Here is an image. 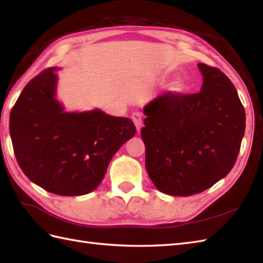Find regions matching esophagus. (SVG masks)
Segmentation results:
<instances>
[{
	"label": "esophagus",
	"instance_id": "obj_1",
	"mask_svg": "<svg viewBox=\"0 0 263 263\" xmlns=\"http://www.w3.org/2000/svg\"><path fill=\"white\" fill-rule=\"evenodd\" d=\"M132 121L135 123V125L137 127L138 131L141 130L142 127V116L140 113H133L132 114Z\"/></svg>",
	"mask_w": 263,
	"mask_h": 263
}]
</instances>
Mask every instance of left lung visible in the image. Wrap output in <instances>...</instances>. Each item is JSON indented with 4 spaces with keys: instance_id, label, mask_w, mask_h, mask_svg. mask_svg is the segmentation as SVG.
I'll use <instances>...</instances> for the list:
<instances>
[{
    "instance_id": "1",
    "label": "left lung",
    "mask_w": 263,
    "mask_h": 263,
    "mask_svg": "<svg viewBox=\"0 0 263 263\" xmlns=\"http://www.w3.org/2000/svg\"><path fill=\"white\" fill-rule=\"evenodd\" d=\"M198 93L167 91L143 107L146 168L160 192L189 197L233 168L245 132V110L232 81L202 63Z\"/></svg>"
}]
</instances>
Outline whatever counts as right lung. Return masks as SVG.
<instances>
[{"mask_svg": "<svg viewBox=\"0 0 263 263\" xmlns=\"http://www.w3.org/2000/svg\"><path fill=\"white\" fill-rule=\"evenodd\" d=\"M59 70L49 68L28 82L11 110L10 136L20 168L32 183L77 197L97 189L136 126L99 108L66 111L57 98Z\"/></svg>", "mask_w": 263, "mask_h": 263, "instance_id": "right-lung-1", "label": "right lung"}]
</instances>
